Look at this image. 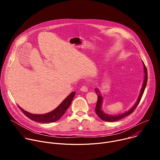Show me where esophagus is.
<instances>
[{"label": "esophagus", "instance_id": "1", "mask_svg": "<svg viewBox=\"0 0 160 160\" xmlns=\"http://www.w3.org/2000/svg\"><path fill=\"white\" fill-rule=\"evenodd\" d=\"M80 90L82 91V92H88V88H87V86H85V85H83V86H82V87H81V88H80Z\"/></svg>", "mask_w": 160, "mask_h": 160}]
</instances>
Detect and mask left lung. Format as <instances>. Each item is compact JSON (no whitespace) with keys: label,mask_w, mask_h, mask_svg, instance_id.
<instances>
[{"label":"left lung","mask_w":160,"mask_h":160,"mask_svg":"<svg viewBox=\"0 0 160 160\" xmlns=\"http://www.w3.org/2000/svg\"><path fill=\"white\" fill-rule=\"evenodd\" d=\"M143 65H144V79L143 81V83L142 85V88L141 89L140 91V94L138 97V100H137L136 102L135 103V104L127 111L124 112L122 114H119L118 115H109V114L105 113L102 109V101H103V98L101 95V93L100 92L99 90L96 88H95V91L98 95V102H97V104H96V112L97 114V115L102 120L105 121V122H115V121H118L119 120H121L122 118H123L124 117H127L128 115H129L130 114H131L134 109L136 108V107L138 106V105L139 104L142 96L144 94L145 88L146 87L147 85V82H148V72H147V69L145 66V64L144 63V62L142 61Z\"/></svg>","instance_id":"obj_1"}]
</instances>
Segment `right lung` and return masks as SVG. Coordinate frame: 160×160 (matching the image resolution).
I'll use <instances>...</instances> for the list:
<instances>
[{
	"label": "right lung",
	"mask_w": 160,
	"mask_h": 160,
	"mask_svg": "<svg viewBox=\"0 0 160 160\" xmlns=\"http://www.w3.org/2000/svg\"><path fill=\"white\" fill-rule=\"evenodd\" d=\"M75 92H72L69 96H68L66 99L53 111L43 114V115H36V114L30 113L19 106V109L23 112L25 115L30 119L39 123H52L59 120L64 115L65 111L70 106L72 101L75 95Z\"/></svg>",
	"instance_id": "1"
}]
</instances>
